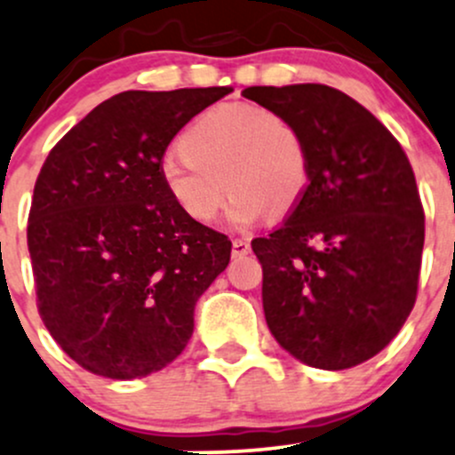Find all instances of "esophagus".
<instances>
[{
    "label": "esophagus",
    "mask_w": 455,
    "mask_h": 455,
    "mask_svg": "<svg viewBox=\"0 0 455 455\" xmlns=\"http://www.w3.org/2000/svg\"><path fill=\"white\" fill-rule=\"evenodd\" d=\"M250 241L247 238H234L232 241V256H236V259H241V256L250 254Z\"/></svg>",
    "instance_id": "obj_1"
}]
</instances>
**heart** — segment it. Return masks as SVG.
Returning <instances> with one entry per match:
<instances>
[{
	"instance_id": "obj_1",
	"label": "heart",
	"mask_w": 455,
	"mask_h": 455,
	"mask_svg": "<svg viewBox=\"0 0 455 455\" xmlns=\"http://www.w3.org/2000/svg\"><path fill=\"white\" fill-rule=\"evenodd\" d=\"M159 180L195 223L217 219L228 188L229 223L247 228L267 212L284 217L298 208L311 184V156L291 120L234 102L196 116L181 133L180 156L159 164Z\"/></svg>"
}]
</instances>
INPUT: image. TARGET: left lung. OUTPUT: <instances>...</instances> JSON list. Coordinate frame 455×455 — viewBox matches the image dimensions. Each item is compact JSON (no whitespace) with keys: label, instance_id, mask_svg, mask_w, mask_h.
Masks as SVG:
<instances>
[{"label":"left lung","instance_id":"8db88e82","mask_svg":"<svg viewBox=\"0 0 455 455\" xmlns=\"http://www.w3.org/2000/svg\"><path fill=\"white\" fill-rule=\"evenodd\" d=\"M243 96L302 131L311 184L278 229L254 238L271 335L302 363L344 370L381 353L416 302L425 212L395 135L317 83Z\"/></svg>","mask_w":455,"mask_h":455}]
</instances>
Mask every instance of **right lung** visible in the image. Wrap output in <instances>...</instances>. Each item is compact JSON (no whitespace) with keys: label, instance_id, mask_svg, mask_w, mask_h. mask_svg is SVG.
<instances>
[{"label":"right lung","instance_id":"obj_1","mask_svg":"<svg viewBox=\"0 0 455 455\" xmlns=\"http://www.w3.org/2000/svg\"><path fill=\"white\" fill-rule=\"evenodd\" d=\"M229 87L123 92L50 151L35 184L28 251L36 307L89 372L166 368L195 329V304L228 267L226 234L190 221L159 180L171 140Z\"/></svg>","mask_w":455,"mask_h":455}]
</instances>
